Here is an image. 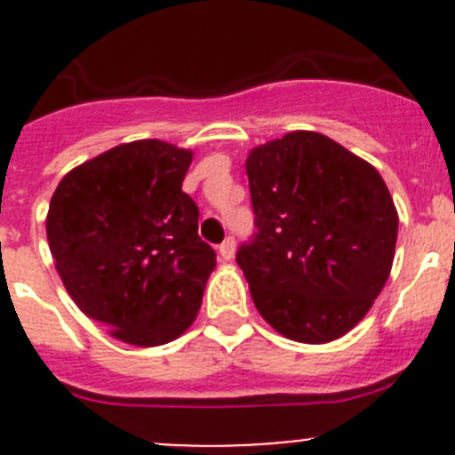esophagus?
Masks as SVG:
<instances>
[{
  "label": "esophagus",
  "mask_w": 455,
  "mask_h": 455,
  "mask_svg": "<svg viewBox=\"0 0 455 455\" xmlns=\"http://www.w3.org/2000/svg\"><path fill=\"white\" fill-rule=\"evenodd\" d=\"M220 257H222V259H233V253H235V237L233 235H228L227 240L222 242V244H220Z\"/></svg>",
  "instance_id": "34e87169"
}]
</instances>
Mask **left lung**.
<instances>
[{"label":"left lung","mask_w":455,"mask_h":455,"mask_svg":"<svg viewBox=\"0 0 455 455\" xmlns=\"http://www.w3.org/2000/svg\"><path fill=\"white\" fill-rule=\"evenodd\" d=\"M255 227L235 259L283 337L328 343L355 328L389 277L398 213L380 173L316 132L246 158Z\"/></svg>","instance_id":"obj_1"}]
</instances>
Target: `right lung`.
Instances as JSON below:
<instances>
[{
	"instance_id": "add662e5",
	"label": "right lung",
	"mask_w": 455,
	"mask_h": 455,
	"mask_svg": "<svg viewBox=\"0 0 455 455\" xmlns=\"http://www.w3.org/2000/svg\"><path fill=\"white\" fill-rule=\"evenodd\" d=\"M194 154L163 140L118 145L72 169L50 200L61 282L90 319L132 346H163L198 315L215 251L182 191Z\"/></svg>"
}]
</instances>
